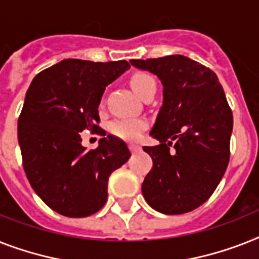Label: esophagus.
<instances>
[{"label": "esophagus", "instance_id": "1", "mask_svg": "<svg viewBox=\"0 0 259 259\" xmlns=\"http://www.w3.org/2000/svg\"><path fill=\"white\" fill-rule=\"evenodd\" d=\"M129 148H130V150H132V153H138V151H141V146H140V145L130 144Z\"/></svg>", "mask_w": 259, "mask_h": 259}]
</instances>
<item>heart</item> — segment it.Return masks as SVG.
<instances>
[{
    "label": "heart",
    "instance_id": "b5f03b06",
    "mask_svg": "<svg viewBox=\"0 0 259 259\" xmlns=\"http://www.w3.org/2000/svg\"><path fill=\"white\" fill-rule=\"evenodd\" d=\"M130 86L133 88L141 98L153 90H155L157 83H155L154 77L146 71H137L130 77ZM146 129V122L141 118H119L114 119L113 122L109 125V130L111 134L115 137H119L122 140L134 141L140 138L142 132Z\"/></svg>",
    "mask_w": 259,
    "mask_h": 259
}]
</instances>
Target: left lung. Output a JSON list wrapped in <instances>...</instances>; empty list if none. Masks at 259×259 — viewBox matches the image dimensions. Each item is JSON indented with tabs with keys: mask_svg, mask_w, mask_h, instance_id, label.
I'll list each match as a JSON object with an SVG mask.
<instances>
[{
	"mask_svg": "<svg viewBox=\"0 0 259 259\" xmlns=\"http://www.w3.org/2000/svg\"><path fill=\"white\" fill-rule=\"evenodd\" d=\"M161 79L163 102L144 146L153 159L142 194L159 213L184 214L205 203L230 158L233 113L213 70L185 56L130 60ZM175 145V150L169 146Z\"/></svg>",
	"mask_w": 259,
	"mask_h": 259,
	"instance_id": "left-lung-1",
	"label": "left lung"
}]
</instances>
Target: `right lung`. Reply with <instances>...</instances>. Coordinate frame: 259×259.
<instances>
[{
    "label": "right lung",
    "mask_w": 259,
    "mask_h": 259,
    "mask_svg": "<svg viewBox=\"0 0 259 259\" xmlns=\"http://www.w3.org/2000/svg\"><path fill=\"white\" fill-rule=\"evenodd\" d=\"M130 65L127 61L64 60L35 75L18 118L22 165L33 190L58 214L92 215L108 199V180L129 159L122 140L105 137L98 105L105 88ZM104 137L86 152L80 133Z\"/></svg>",
    "instance_id": "add662e5"
}]
</instances>
